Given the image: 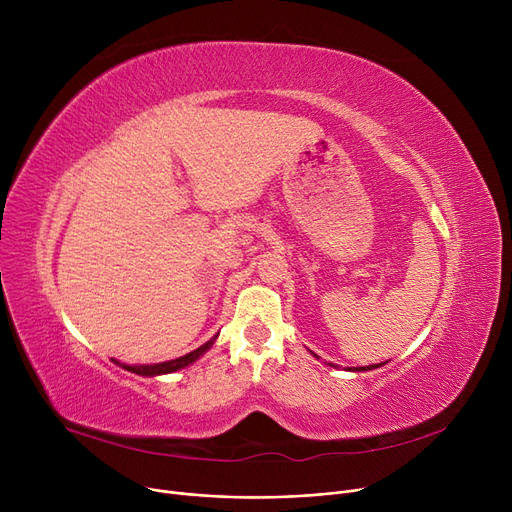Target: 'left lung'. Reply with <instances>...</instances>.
<instances>
[{"label": "left lung", "instance_id": "left-lung-1", "mask_svg": "<svg viewBox=\"0 0 512 512\" xmlns=\"http://www.w3.org/2000/svg\"><path fill=\"white\" fill-rule=\"evenodd\" d=\"M384 363H378V365H367V367H348V369H353V371H369V369H375V367H382Z\"/></svg>", "mask_w": 512, "mask_h": 512}]
</instances>
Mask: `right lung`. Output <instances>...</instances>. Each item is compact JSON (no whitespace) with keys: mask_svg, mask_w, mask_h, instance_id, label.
Wrapping results in <instances>:
<instances>
[{"mask_svg":"<svg viewBox=\"0 0 512 512\" xmlns=\"http://www.w3.org/2000/svg\"><path fill=\"white\" fill-rule=\"evenodd\" d=\"M218 338V336H215ZM215 338H211L209 342H205L203 346H199L197 351H193V353H188V355H184V357H178V359H174V361H166V363H155V365H122L124 369H128V371H132V373H137V375H161V373H172V371H178V369H182V367H186V365H191L193 361H197L205 351H209V346L213 344V340ZM116 365H120L116 359H112Z\"/></svg>","mask_w":512,"mask_h":512,"instance_id":"add662e5","label":"right lung"}]
</instances>
